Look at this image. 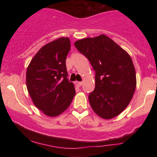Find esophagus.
Listing matches in <instances>:
<instances>
[{"label":"esophagus","instance_id":"esophagus-1","mask_svg":"<svg viewBox=\"0 0 157 157\" xmlns=\"http://www.w3.org/2000/svg\"><path fill=\"white\" fill-rule=\"evenodd\" d=\"M75 84H76L77 86H79V87H80V86H81L82 85V82H78V81H76V82H75Z\"/></svg>","mask_w":157,"mask_h":157}]
</instances>
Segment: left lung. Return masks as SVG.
<instances>
[{
	"mask_svg": "<svg viewBox=\"0 0 157 157\" xmlns=\"http://www.w3.org/2000/svg\"><path fill=\"white\" fill-rule=\"evenodd\" d=\"M75 46L95 71V89L89 95L93 111L105 120L118 116L136 89V71L130 55L105 35L79 40Z\"/></svg>",
	"mask_w": 157,
	"mask_h": 157,
	"instance_id": "obj_1",
	"label": "left lung"
}]
</instances>
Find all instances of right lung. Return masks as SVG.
Returning <instances> with one entry per match:
<instances>
[{
  "label": "right lung",
  "instance_id": "1",
  "mask_svg": "<svg viewBox=\"0 0 157 157\" xmlns=\"http://www.w3.org/2000/svg\"><path fill=\"white\" fill-rule=\"evenodd\" d=\"M71 48L68 37H60L43 46L26 71V87L37 109L57 117L68 109L75 95L67 78L66 60Z\"/></svg>",
  "mask_w": 157,
  "mask_h": 157
}]
</instances>
